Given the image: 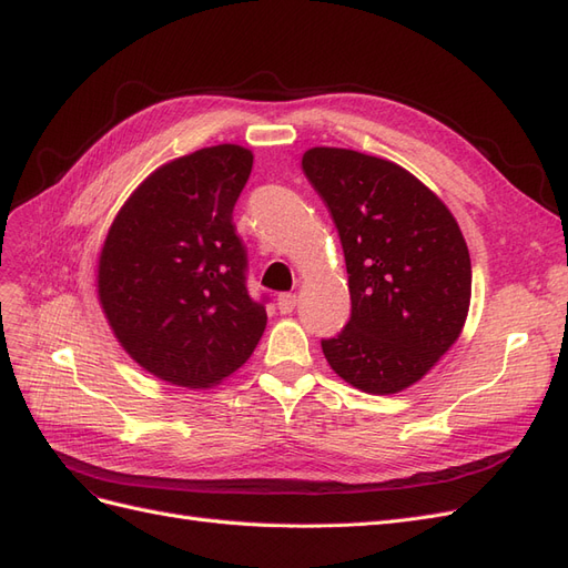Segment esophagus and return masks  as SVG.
Here are the masks:
<instances>
[{"instance_id": "esophagus-1", "label": "esophagus", "mask_w": 568, "mask_h": 568, "mask_svg": "<svg viewBox=\"0 0 568 568\" xmlns=\"http://www.w3.org/2000/svg\"><path fill=\"white\" fill-rule=\"evenodd\" d=\"M296 303H298L296 294H282V296L277 298V307H280V313H282V315H291V313L296 311Z\"/></svg>"}]
</instances>
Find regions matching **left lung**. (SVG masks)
Masks as SVG:
<instances>
[{
  "label": "left lung",
  "instance_id": "1",
  "mask_svg": "<svg viewBox=\"0 0 568 568\" xmlns=\"http://www.w3.org/2000/svg\"><path fill=\"white\" fill-rule=\"evenodd\" d=\"M301 165L338 230L353 305L322 353L351 386L400 393L462 334L471 301L467 242L448 205L398 163L315 146Z\"/></svg>",
  "mask_w": 568,
  "mask_h": 568
}]
</instances>
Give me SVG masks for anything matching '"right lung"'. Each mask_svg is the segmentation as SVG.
<instances>
[{
	"mask_svg": "<svg viewBox=\"0 0 568 568\" xmlns=\"http://www.w3.org/2000/svg\"><path fill=\"white\" fill-rule=\"evenodd\" d=\"M251 168L253 153L239 144L161 165L123 203L101 246V311L134 363L168 384H220L265 332L232 222Z\"/></svg>",
	"mask_w": 568,
	"mask_h": 568,
	"instance_id": "1",
	"label": "right lung"
}]
</instances>
